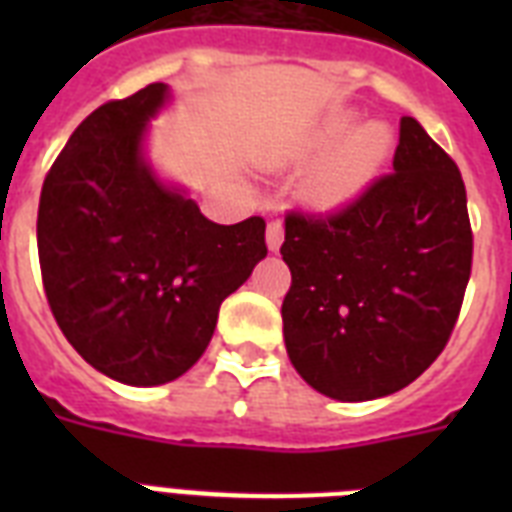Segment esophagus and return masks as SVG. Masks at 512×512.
I'll return each instance as SVG.
<instances>
[{
  "label": "esophagus",
  "instance_id": "34e87169",
  "mask_svg": "<svg viewBox=\"0 0 512 512\" xmlns=\"http://www.w3.org/2000/svg\"><path fill=\"white\" fill-rule=\"evenodd\" d=\"M265 241H268V249L276 252L281 247V241H284V223H281L279 217H273L268 220V231H265Z\"/></svg>",
  "mask_w": 512,
  "mask_h": 512
}]
</instances>
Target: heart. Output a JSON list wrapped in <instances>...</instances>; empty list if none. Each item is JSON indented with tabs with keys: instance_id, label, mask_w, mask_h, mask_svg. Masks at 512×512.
I'll list each match as a JSON object with an SVG mask.
<instances>
[{
	"instance_id": "heart-1",
	"label": "heart",
	"mask_w": 512,
	"mask_h": 512,
	"mask_svg": "<svg viewBox=\"0 0 512 512\" xmlns=\"http://www.w3.org/2000/svg\"><path fill=\"white\" fill-rule=\"evenodd\" d=\"M350 127H353V114L348 111L332 114L300 148V156L311 159L335 146V151L313 172L308 183V199L316 207H340L353 199L388 159L393 138L382 124H361L348 136Z\"/></svg>"
}]
</instances>
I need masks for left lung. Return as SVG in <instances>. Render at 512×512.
<instances>
[{"label":"left lung","mask_w":512,"mask_h":512,"mask_svg":"<svg viewBox=\"0 0 512 512\" xmlns=\"http://www.w3.org/2000/svg\"><path fill=\"white\" fill-rule=\"evenodd\" d=\"M281 303L297 374L337 401L406 388L460 319L473 265L468 196L457 164L401 116L393 172L332 212L289 209Z\"/></svg>","instance_id":"left-lung-1"}]
</instances>
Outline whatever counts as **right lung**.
<instances>
[{
    "label": "right lung",
    "instance_id": "obj_1",
    "mask_svg": "<svg viewBox=\"0 0 512 512\" xmlns=\"http://www.w3.org/2000/svg\"><path fill=\"white\" fill-rule=\"evenodd\" d=\"M167 100L154 82L95 108L44 177L36 215L50 311L76 353L124 385H164L207 350L225 297L265 255V220L217 225L140 156Z\"/></svg>",
    "mask_w": 512,
    "mask_h": 512
}]
</instances>
